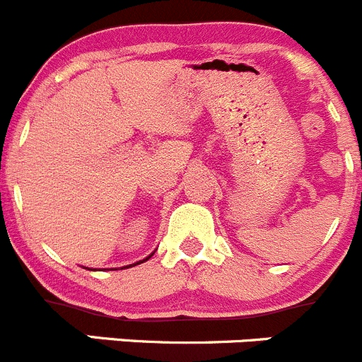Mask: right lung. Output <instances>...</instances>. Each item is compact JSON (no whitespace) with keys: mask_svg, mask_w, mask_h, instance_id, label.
Returning a JSON list of instances; mask_svg holds the SVG:
<instances>
[{"mask_svg":"<svg viewBox=\"0 0 362 362\" xmlns=\"http://www.w3.org/2000/svg\"><path fill=\"white\" fill-rule=\"evenodd\" d=\"M151 255H153V253H151ZM151 255H149L148 259H151ZM148 259H144V260H139L137 264H142V262H146V260H148ZM137 264H132V266H137ZM127 267H130V266H127ZM91 271H93V269H91Z\"/></svg>","mask_w":362,"mask_h":362,"instance_id":"1","label":"right lung"}]
</instances>
